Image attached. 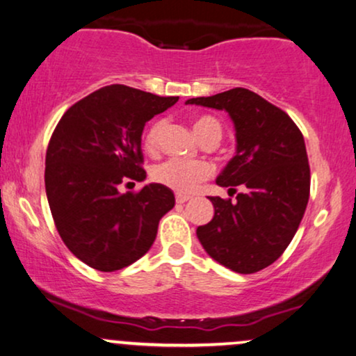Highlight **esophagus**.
I'll return each instance as SVG.
<instances>
[{
    "label": "esophagus",
    "mask_w": 356,
    "mask_h": 356,
    "mask_svg": "<svg viewBox=\"0 0 356 356\" xmlns=\"http://www.w3.org/2000/svg\"><path fill=\"white\" fill-rule=\"evenodd\" d=\"M189 200H191V196L181 195V193H178V195H177V202H179V204H183V202H186Z\"/></svg>",
    "instance_id": "obj_1"
}]
</instances>
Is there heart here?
<instances>
[{
  "label": "heart",
  "mask_w": 356,
  "mask_h": 356,
  "mask_svg": "<svg viewBox=\"0 0 356 356\" xmlns=\"http://www.w3.org/2000/svg\"><path fill=\"white\" fill-rule=\"evenodd\" d=\"M165 121H155L152 124L149 132L145 136V144L149 149H156V145L160 144V137L163 134ZM193 131L197 140L202 142L206 138H218L220 140L222 137V127L216 121L214 118L209 116H201L196 118L193 121ZM212 173V168L206 161H188V160H178L172 159L163 161V163L156 165L152 172V177L156 183L163 184L173 191L178 193H191L197 188V184L204 181L206 178H209Z\"/></svg>",
  "instance_id": "1"
}]
</instances>
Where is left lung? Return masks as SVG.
I'll return each instance as SVG.
<instances>
[{
	"instance_id": "obj_1",
	"label": "left lung",
	"mask_w": 356,
	"mask_h": 356,
	"mask_svg": "<svg viewBox=\"0 0 356 356\" xmlns=\"http://www.w3.org/2000/svg\"><path fill=\"white\" fill-rule=\"evenodd\" d=\"M186 104L225 111L235 129V155L216 183L235 200L209 196L214 218L196 229L207 255L250 275L278 260L301 224L311 170L304 137L288 114L245 88L191 98Z\"/></svg>"
}]
</instances>
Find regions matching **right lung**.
<instances>
[{"instance_id":"add662e5","label":"right lung","mask_w":356,"mask_h":356,"mask_svg":"<svg viewBox=\"0 0 356 356\" xmlns=\"http://www.w3.org/2000/svg\"><path fill=\"white\" fill-rule=\"evenodd\" d=\"M178 96H156L124 85L88 95L63 114L45 155V193L63 243L78 260L99 271L132 265L150 250L160 219L173 209V191L145 184L142 132Z\"/></svg>"}]
</instances>
